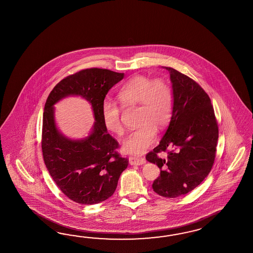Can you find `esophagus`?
I'll list each match as a JSON object with an SVG mask.
<instances>
[{
  "label": "esophagus",
  "mask_w": 253,
  "mask_h": 253,
  "mask_svg": "<svg viewBox=\"0 0 253 253\" xmlns=\"http://www.w3.org/2000/svg\"><path fill=\"white\" fill-rule=\"evenodd\" d=\"M145 159L142 156H129V163L131 166H140L145 164Z\"/></svg>",
  "instance_id": "esophagus-1"
}]
</instances>
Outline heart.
<instances>
[{
	"label": "heart",
	"instance_id": "heart-1",
	"mask_svg": "<svg viewBox=\"0 0 253 253\" xmlns=\"http://www.w3.org/2000/svg\"><path fill=\"white\" fill-rule=\"evenodd\" d=\"M117 97L123 108L138 105L137 123L140 125L127 136L123 146L126 153L142 154L153 145L156 128L164 129L172 118V88L165 80L154 81L145 76H135L121 86ZM101 117L105 128L110 132L116 135L124 133L121 109L117 104L104 101Z\"/></svg>",
	"mask_w": 253,
	"mask_h": 253
}]
</instances>
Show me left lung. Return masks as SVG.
I'll use <instances>...</instances> for the list:
<instances>
[{"label":"left lung","instance_id":"1","mask_svg":"<svg viewBox=\"0 0 253 253\" xmlns=\"http://www.w3.org/2000/svg\"><path fill=\"white\" fill-rule=\"evenodd\" d=\"M165 68L172 81V115L160 144L146 154V160L161 169L153 183L154 191L174 198L195 189L210 173L216 157L218 126L208 93L186 75ZM162 151L167 152V160L158 155Z\"/></svg>","mask_w":253,"mask_h":253}]
</instances>
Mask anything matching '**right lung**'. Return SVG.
I'll list each match as a JSON object with an SVG mask.
<instances>
[{
    "label": "right lung",
    "instance_id": "obj_1",
    "mask_svg": "<svg viewBox=\"0 0 253 253\" xmlns=\"http://www.w3.org/2000/svg\"><path fill=\"white\" fill-rule=\"evenodd\" d=\"M109 69H82L59 81L45 101L42 127V152L45 167L62 193L76 203L93 205L111 197L129 160L117 152L119 142L107 132L101 106L108 91L124 79ZM69 94L85 97L93 106L95 124L92 134L72 141L57 130L54 104Z\"/></svg>",
    "mask_w": 253,
    "mask_h": 253
}]
</instances>
